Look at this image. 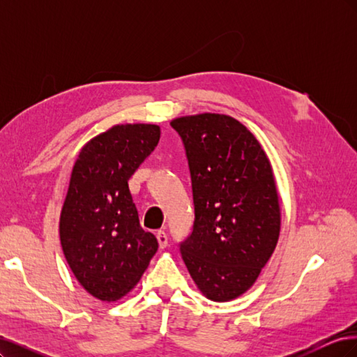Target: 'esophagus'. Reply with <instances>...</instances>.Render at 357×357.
Returning <instances> with one entry per match:
<instances>
[{
    "label": "esophagus",
    "mask_w": 357,
    "mask_h": 357,
    "mask_svg": "<svg viewBox=\"0 0 357 357\" xmlns=\"http://www.w3.org/2000/svg\"><path fill=\"white\" fill-rule=\"evenodd\" d=\"M156 238H158V243H159L160 248H165L168 245V235L165 234V231H158Z\"/></svg>",
    "instance_id": "1"
}]
</instances>
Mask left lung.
I'll return each instance as SVG.
<instances>
[{"mask_svg": "<svg viewBox=\"0 0 357 357\" xmlns=\"http://www.w3.org/2000/svg\"><path fill=\"white\" fill-rule=\"evenodd\" d=\"M189 162L195 222L181 257L215 302L241 296L274 253L282 225L273 167L236 119L202 113L171 121Z\"/></svg>", "mask_w": 357, "mask_h": 357, "instance_id": "left-lung-1", "label": "left lung"}]
</instances>
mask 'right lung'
Returning <instances> with one entry per match:
<instances>
[{"mask_svg": "<svg viewBox=\"0 0 357 357\" xmlns=\"http://www.w3.org/2000/svg\"><path fill=\"white\" fill-rule=\"evenodd\" d=\"M159 138L158 125H114L75 159L59 219L61 245L74 277L100 301L125 296L158 250L156 236L139 226L128 180Z\"/></svg>", "mask_w": 357, "mask_h": 357, "instance_id": "right-lung-1", "label": "right lung"}]
</instances>
